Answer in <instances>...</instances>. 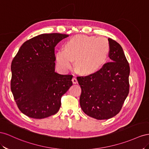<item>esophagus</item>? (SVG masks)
<instances>
[{
    "mask_svg": "<svg viewBox=\"0 0 149 149\" xmlns=\"http://www.w3.org/2000/svg\"><path fill=\"white\" fill-rule=\"evenodd\" d=\"M72 82H73V84H77V82H78L77 79V78H76L75 77L72 78Z\"/></svg>",
    "mask_w": 149,
    "mask_h": 149,
    "instance_id": "34e87169",
    "label": "esophagus"
}]
</instances>
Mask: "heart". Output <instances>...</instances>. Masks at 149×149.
<instances>
[{
    "mask_svg": "<svg viewBox=\"0 0 149 149\" xmlns=\"http://www.w3.org/2000/svg\"><path fill=\"white\" fill-rule=\"evenodd\" d=\"M110 45L107 39L78 35L65 44V50L57 51L58 65L63 70L70 69L75 59V68L82 74H91L102 67L107 60Z\"/></svg>",
    "mask_w": 149,
    "mask_h": 149,
    "instance_id": "b5f03b06",
    "label": "heart"
}]
</instances>
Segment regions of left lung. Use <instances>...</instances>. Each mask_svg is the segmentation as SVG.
Instances as JSON below:
<instances>
[{"label":"left lung","instance_id":"1","mask_svg":"<svg viewBox=\"0 0 149 149\" xmlns=\"http://www.w3.org/2000/svg\"><path fill=\"white\" fill-rule=\"evenodd\" d=\"M108 40L111 62L95 73L77 77L82 89L80 107L87 116L97 120L116 116L129 92V63L120 45L110 38Z\"/></svg>","mask_w":149,"mask_h":149}]
</instances>
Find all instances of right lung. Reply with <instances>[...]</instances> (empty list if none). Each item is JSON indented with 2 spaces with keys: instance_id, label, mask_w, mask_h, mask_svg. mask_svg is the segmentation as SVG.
<instances>
[{
  "instance_id": "obj_1",
  "label": "right lung",
  "mask_w": 149,
  "mask_h": 149,
  "mask_svg": "<svg viewBox=\"0 0 149 149\" xmlns=\"http://www.w3.org/2000/svg\"><path fill=\"white\" fill-rule=\"evenodd\" d=\"M68 35L43 33L25 42L11 63V91L25 116L41 119L56 114L72 86V75L55 72V47Z\"/></svg>"
}]
</instances>
